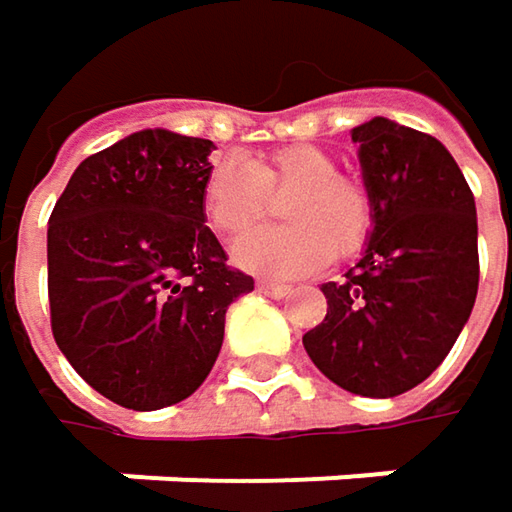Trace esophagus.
<instances>
[{
	"label": "esophagus",
	"mask_w": 512,
	"mask_h": 512,
	"mask_svg": "<svg viewBox=\"0 0 512 512\" xmlns=\"http://www.w3.org/2000/svg\"><path fill=\"white\" fill-rule=\"evenodd\" d=\"M256 288H259L262 294H268V297H285V294L291 291L288 285H282V282H271V279H262Z\"/></svg>",
	"instance_id": "34e87169"
}]
</instances>
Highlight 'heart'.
<instances>
[{
    "instance_id": "1",
    "label": "heart",
    "mask_w": 512,
    "mask_h": 512,
    "mask_svg": "<svg viewBox=\"0 0 512 512\" xmlns=\"http://www.w3.org/2000/svg\"><path fill=\"white\" fill-rule=\"evenodd\" d=\"M282 218L291 227L256 230L233 244L241 271L262 276H300L323 268L332 253L352 256L373 230V198L329 151L297 142L271 154H221L203 177V212L218 236L233 238L253 227L268 195H285Z\"/></svg>"
}]
</instances>
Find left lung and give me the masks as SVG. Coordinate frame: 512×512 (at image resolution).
<instances>
[{
  "instance_id": "1",
  "label": "left lung",
  "mask_w": 512,
  "mask_h": 512,
  "mask_svg": "<svg viewBox=\"0 0 512 512\" xmlns=\"http://www.w3.org/2000/svg\"><path fill=\"white\" fill-rule=\"evenodd\" d=\"M373 230L355 268L323 282L326 317L303 335L314 367L358 396L425 382L455 347L478 294L472 189L446 145L376 116L352 128Z\"/></svg>"
}]
</instances>
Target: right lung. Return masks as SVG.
Masks as SVG:
<instances>
[{
  "label": "right lung",
  "mask_w": 512,
  "mask_h": 512,
  "mask_svg": "<svg viewBox=\"0 0 512 512\" xmlns=\"http://www.w3.org/2000/svg\"><path fill=\"white\" fill-rule=\"evenodd\" d=\"M212 142L136 130L87 157L49 218L52 332L75 373L133 411L192 396L253 279L206 227Z\"/></svg>",
  "instance_id": "right-lung-1"
}]
</instances>
